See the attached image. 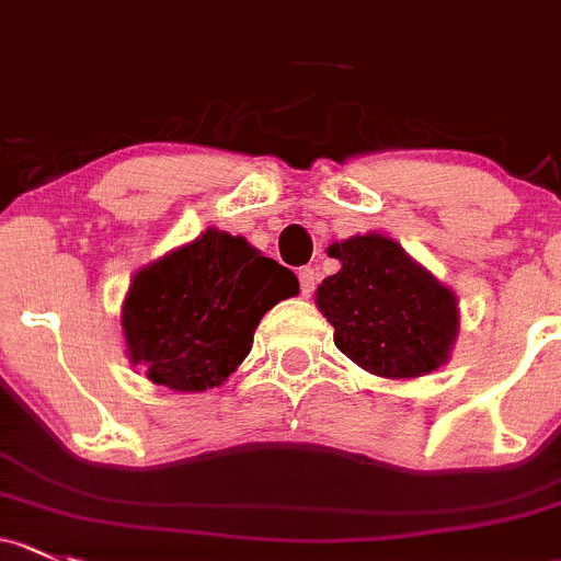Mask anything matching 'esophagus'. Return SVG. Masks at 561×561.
<instances>
[{
  "instance_id": "34e87169",
  "label": "esophagus",
  "mask_w": 561,
  "mask_h": 561,
  "mask_svg": "<svg viewBox=\"0 0 561 561\" xmlns=\"http://www.w3.org/2000/svg\"><path fill=\"white\" fill-rule=\"evenodd\" d=\"M298 279H300V293H304V296H311L317 287V268L306 265V268L298 271Z\"/></svg>"
}]
</instances>
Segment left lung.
<instances>
[{"label":"left lung","instance_id":"left-lung-1","mask_svg":"<svg viewBox=\"0 0 561 561\" xmlns=\"http://www.w3.org/2000/svg\"><path fill=\"white\" fill-rule=\"evenodd\" d=\"M339 274L317 287V306L352 363L385 379H416L449 359L457 298L398 241L379 233L333 241Z\"/></svg>","mask_w":561,"mask_h":561}]
</instances>
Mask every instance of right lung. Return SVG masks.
<instances>
[{
  "mask_svg": "<svg viewBox=\"0 0 561 561\" xmlns=\"http://www.w3.org/2000/svg\"><path fill=\"white\" fill-rule=\"evenodd\" d=\"M293 296L290 268L209 228L134 274L121 317L128 359L176 392L220 387L250 355L265 311Z\"/></svg>",
  "mask_w": 561,
  "mask_h": 561,
  "instance_id": "add662e5",
  "label": "right lung"
}]
</instances>
